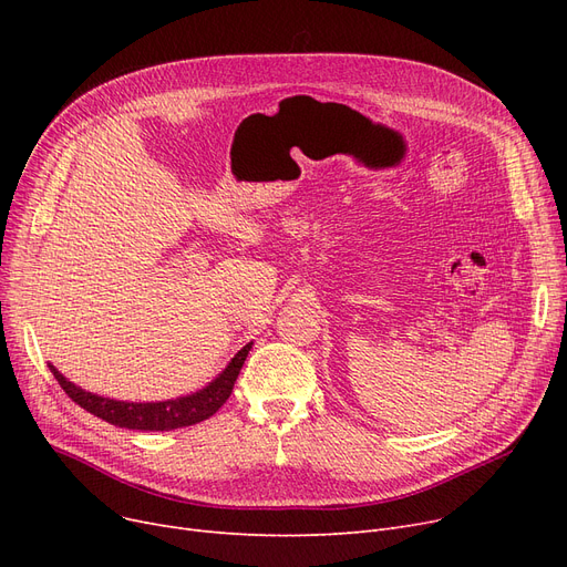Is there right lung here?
<instances>
[{
  "mask_svg": "<svg viewBox=\"0 0 567 567\" xmlns=\"http://www.w3.org/2000/svg\"><path fill=\"white\" fill-rule=\"evenodd\" d=\"M250 349H252V342H248L241 351H238L227 363V368L214 381H208L204 389H199L190 395H184V398L165 400V402H124V400L103 398V395L80 389V385L69 381L52 363H48V368L54 374V379L59 381V385L66 391V395L75 404H80L84 411L99 415L101 421L112 423L116 427H126V430L167 432V430L188 427V425L212 419V415L231 395L234 381H236L238 372H241Z\"/></svg>",
  "mask_w": 567,
  "mask_h": 567,
  "instance_id": "add662e5",
  "label": "right lung"
}]
</instances>
